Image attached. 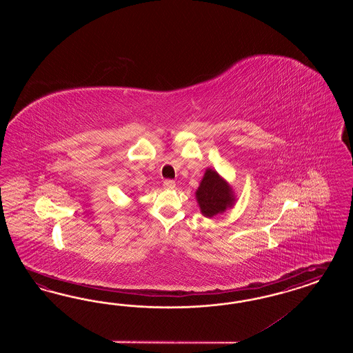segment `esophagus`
Instances as JSON below:
<instances>
[{
  "mask_svg": "<svg viewBox=\"0 0 353 353\" xmlns=\"http://www.w3.org/2000/svg\"><path fill=\"white\" fill-rule=\"evenodd\" d=\"M163 186H164V189H173L176 186V182L173 180H165L163 182Z\"/></svg>",
  "mask_w": 353,
  "mask_h": 353,
  "instance_id": "1",
  "label": "esophagus"
}]
</instances>
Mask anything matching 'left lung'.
I'll use <instances>...</instances> for the list:
<instances>
[{
  "mask_svg": "<svg viewBox=\"0 0 353 353\" xmlns=\"http://www.w3.org/2000/svg\"><path fill=\"white\" fill-rule=\"evenodd\" d=\"M201 212L205 217H214L233 207L234 192L217 172L207 168L198 190L195 192Z\"/></svg>",
  "mask_w": 353,
  "mask_h": 353,
  "instance_id": "obj_1",
  "label": "left lung"
}]
</instances>
